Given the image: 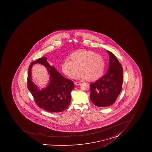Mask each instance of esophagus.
I'll use <instances>...</instances> for the list:
<instances>
[{"instance_id":"obj_1","label":"esophagus","mask_w":152,"mask_h":152,"mask_svg":"<svg viewBox=\"0 0 152 152\" xmlns=\"http://www.w3.org/2000/svg\"><path fill=\"white\" fill-rule=\"evenodd\" d=\"M75 85H76V86H79L81 84V82H76L74 83Z\"/></svg>"}]
</instances>
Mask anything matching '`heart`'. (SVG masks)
Wrapping results in <instances>:
<instances>
[{"label": "heart", "mask_w": 152, "mask_h": 152, "mask_svg": "<svg viewBox=\"0 0 152 152\" xmlns=\"http://www.w3.org/2000/svg\"><path fill=\"white\" fill-rule=\"evenodd\" d=\"M70 59L62 62L61 70L70 78L74 77L78 69L80 70L76 76L77 79L87 78L89 81H94L100 78L104 74L105 67L104 58L93 51L78 50L71 54Z\"/></svg>", "instance_id": "b5f03b06"}]
</instances>
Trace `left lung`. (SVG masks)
I'll return each mask as SVG.
<instances>
[{
  "label": "left lung",
  "mask_w": 152,
  "mask_h": 152,
  "mask_svg": "<svg viewBox=\"0 0 152 152\" xmlns=\"http://www.w3.org/2000/svg\"><path fill=\"white\" fill-rule=\"evenodd\" d=\"M110 56L109 66L106 73L90 84V99L95 105L107 107L115 102L122 90L123 69L113 53L107 50Z\"/></svg>",
  "instance_id": "obj_1"
}]
</instances>
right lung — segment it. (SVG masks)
I'll return each instance as SVG.
<instances>
[{"label": "right lung", "instance_id": "obj_1", "mask_svg": "<svg viewBox=\"0 0 152 152\" xmlns=\"http://www.w3.org/2000/svg\"><path fill=\"white\" fill-rule=\"evenodd\" d=\"M37 63L44 65L50 75L48 84L42 89L33 83L32 79L31 68ZM28 88L39 107L50 113H60L66 110L70 103L71 92L74 88V84L62 76L55 67L48 63L47 57H44L33 62L29 66Z\"/></svg>", "mask_w": 152, "mask_h": 152}]
</instances>
